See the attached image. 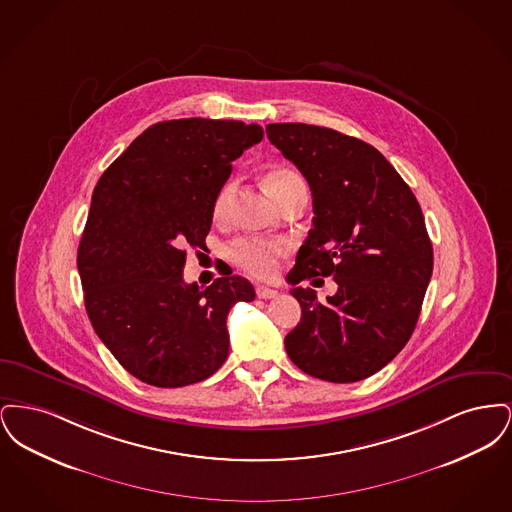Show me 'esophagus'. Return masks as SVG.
Listing matches in <instances>:
<instances>
[{
  "instance_id": "esophagus-1",
  "label": "esophagus",
  "mask_w": 512,
  "mask_h": 512,
  "mask_svg": "<svg viewBox=\"0 0 512 512\" xmlns=\"http://www.w3.org/2000/svg\"><path fill=\"white\" fill-rule=\"evenodd\" d=\"M255 293H257V297H259V299H272V297H276V295H278L276 290H272V288H268V286H257V288H255Z\"/></svg>"
}]
</instances>
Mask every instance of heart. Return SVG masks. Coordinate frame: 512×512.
I'll return each instance as SVG.
<instances>
[{"instance_id":"obj_1","label":"heart","mask_w":512,"mask_h":512,"mask_svg":"<svg viewBox=\"0 0 512 512\" xmlns=\"http://www.w3.org/2000/svg\"><path fill=\"white\" fill-rule=\"evenodd\" d=\"M303 182V178L297 172L288 171V169H276L268 174V190L276 199L284 194L293 184ZM236 192V182H228L222 186L217 199L213 213L215 217H224L228 203L232 195ZM288 251V245L284 242H274V240H238L228 247V257L234 261V265L242 268L247 274L257 276V278H267L272 276L278 268V259Z\"/></svg>"}]
</instances>
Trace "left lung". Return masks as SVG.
<instances>
[{"mask_svg": "<svg viewBox=\"0 0 512 512\" xmlns=\"http://www.w3.org/2000/svg\"><path fill=\"white\" fill-rule=\"evenodd\" d=\"M267 136L313 194V228L288 278L332 275L339 292L320 304L295 287L301 320L286 336L293 365L349 384L378 372L407 345L432 278L434 249L411 188L363 140L303 124H267Z\"/></svg>", "mask_w": 512, "mask_h": 512, "instance_id": "1", "label": "left lung"}]
</instances>
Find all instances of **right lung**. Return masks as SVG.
Wrapping results in <instances>:
<instances>
[{
	"instance_id": "right-lung-1",
	"label": "right lung",
	"mask_w": 512,
	"mask_h": 512,
	"mask_svg": "<svg viewBox=\"0 0 512 512\" xmlns=\"http://www.w3.org/2000/svg\"><path fill=\"white\" fill-rule=\"evenodd\" d=\"M259 124L157 122L101 174L76 265L90 322L132 376L182 388L228 357L226 317L255 290L242 276L184 282L186 247H203L224 182Z\"/></svg>"
}]
</instances>
